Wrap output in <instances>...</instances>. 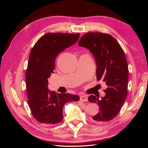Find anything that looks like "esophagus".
I'll list each match as a JSON object with an SVG mask.
<instances>
[{"label":"esophagus","mask_w":148,"mask_h":148,"mask_svg":"<svg viewBox=\"0 0 148 148\" xmlns=\"http://www.w3.org/2000/svg\"><path fill=\"white\" fill-rule=\"evenodd\" d=\"M80 100H81L82 101H83V102H86L88 101V96L86 95H82L80 96Z\"/></svg>","instance_id":"obj_1"}]
</instances>
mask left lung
<instances>
[{
    "instance_id": "obj_1",
    "label": "left lung",
    "mask_w": 148,
    "mask_h": 148,
    "mask_svg": "<svg viewBox=\"0 0 148 148\" xmlns=\"http://www.w3.org/2000/svg\"><path fill=\"white\" fill-rule=\"evenodd\" d=\"M87 48L96 61V77L107 86L106 96H89L90 102L96 103L99 111L92 119L97 123L108 122L120 112L127 96L128 68L126 57L119 42L108 34L89 32L78 43Z\"/></svg>"
}]
</instances>
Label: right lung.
Returning <instances> with one entry per match:
<instances>
[{
    "label": "right lung",
    "instance_id": "obj_1",
    "mask_svg": "<svg viewBox=\"0 0 148 148\" xmlns=\"http://www.w3.org/2000/svg\"><path fill=\"white\" fill-rule=\"evenodd\" d=\"M79 34H44L31 49L26 71L28 104L33 117L41 123L56 124L63 120L66 102L78 101V95L49 91L47 79L55 70L56 58L66 48L77 42Z\"/></svg>",
    "mask_w": 148,
    "mask_h": 148
}]
</instances>
